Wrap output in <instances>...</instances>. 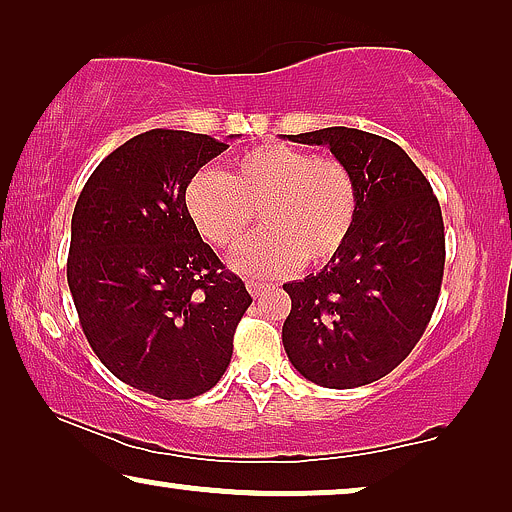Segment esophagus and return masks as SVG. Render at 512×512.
<instances>
[{"instance_id": "esophagus-1", "label": "esophagus", "mask_w": 512, "mask_h": 512, "mask_svg": "<svg viewBox=\"0 0 512 512\" xmlns=\"http://www.w3.org/2000/svg\"><path fill=\"white\" fill-rule=\"evenodd\" d=\"M247 289L254 298H261V296H265V293H270V286L261 284V282H247Z\"/></svg>"}]
</instances>
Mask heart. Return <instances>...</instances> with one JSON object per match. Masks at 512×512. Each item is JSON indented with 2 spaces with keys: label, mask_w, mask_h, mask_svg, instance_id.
Wrapping results in <instances>:
<instances>
[{
  "label": "heart",
  "mask_w": 512,
  "mask_h": 512,
  "mask_svg": "<svg viewBox=\"0 0 512 512\" xmlns=\"http://www.w3.org/2000/svg\"><path fill=\"white\" fill-rule=\"evenodd\" d=\"M188 219L209 244L240 249L261 212L268 233L233 265L244 275L279 277L331 263L352 235L359 193L349 167L333 156L286 144L256 146L226 174L202 170L186 184Z\"/></svg>",
  "instance_id": "obj_1"
}]
</instances>
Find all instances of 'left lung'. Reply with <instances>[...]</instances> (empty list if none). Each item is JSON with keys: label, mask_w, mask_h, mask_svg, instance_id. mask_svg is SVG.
<instances>
[{"label": "left lung", "mask_w": 512, "mask_h": 512, "mask_svg": "<svg viewBox=\"0 0 512 512\" xmlns=\"http://www.w3.org/2000/svg\"><path fill=\"white\" fill-rule=\"evenodd\" d=\"M286 139L328 146L359 193L345 249L317 275L284 284L286 356L319 387H363L391 373L431 321L445 268L443 214L422 170L389 139L354 128Z\"/></svg>", "instance_id": "8db88e82"}]
</instances>
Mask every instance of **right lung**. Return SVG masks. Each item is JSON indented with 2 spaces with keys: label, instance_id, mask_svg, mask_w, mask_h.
Here are the masks:
<instances>
[{
  "label": "right lung",
  "instance_id": "add662e5",
  "mask_svg": "<svg viewBox=\"0 0 512 512\" xmlns=\"http://www.w3.org/2000/svg\"><path fill=\"white\" fill-rule=\"evenodd\" d=\"M226 149L186 130L142 132L95 167L74 207L67 282L83 333L118 380L165 401L221 380L251 305L184 207L188 181Z\"/></svg>",
  "mask_w": 512,
  "mask_h": 512
}]
</instances>
